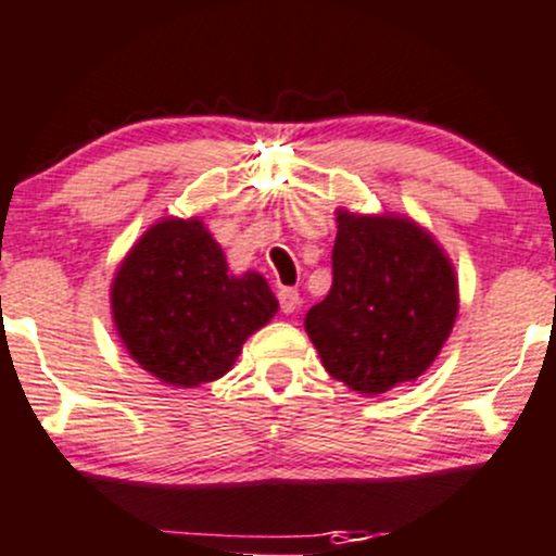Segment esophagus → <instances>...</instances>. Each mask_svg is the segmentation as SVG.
Instances as JSON below:
<instances>
[{
	"label": "esophagus",
	"mask_w": 556,
	"mask_h": 556,
	"mask_svg": "<svg viewBox=\"0 0 556 556\" xmlns=\"http://www.w3.org/2000/svg\"><path fill=\"white\" fill-rule=\"evenodd\" d=\"M278 302H280V309H283L286 315L296 313V309H300V304H302L300 291H296V289H280L278 291Z\"/></svg>",
	"instance_id": "esophagus-1"
}]
</instances>
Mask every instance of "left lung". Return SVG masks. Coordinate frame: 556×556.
Returning a JSON list of instances; mask_svg holds the SVG:
<instances>
[{
  "label": "left lung",
  "mask_w": 556,
  "mask_h": 556,
  "mask_svg": "<svg viewBox=\"0 0 556 556\" xmlns=\"http://www.w3.org/2000/svg\"><path fill=\"white\" fill-rule=\"evenodd\" d=\"M324 302L304 328L326 371L363 395H381L432 366L458 313L451 260L414 219L339 212Z\"/></svg>",
  "instance_id": "8db88e82"
}]
</instances>
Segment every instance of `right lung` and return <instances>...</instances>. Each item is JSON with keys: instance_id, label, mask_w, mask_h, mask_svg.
<instances>
[{"instance_id": "add662e5", "label": "right lung", "mask_w": 556, "mask_h": 556, "mask_svg": "<svg viewBox=\"0 0 556 556\" xmlns=\"http://www.w3.org/2000/svg\"><path fill=\"white\" fill-rule=\"evenodd\" d=\"M111 313L148 374L199 387L230 371L243 342L278 313V300L260 273L232 276L201 219L166 217L118 265Z\"/></svg>"}]
</instances>
